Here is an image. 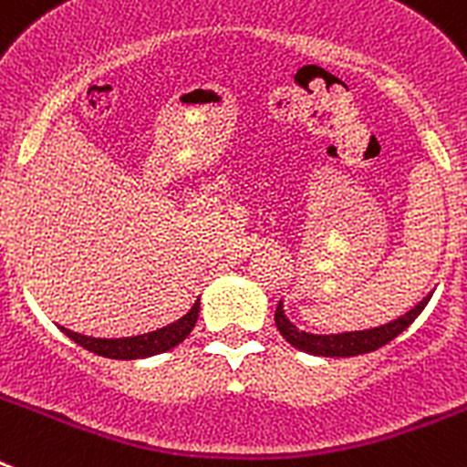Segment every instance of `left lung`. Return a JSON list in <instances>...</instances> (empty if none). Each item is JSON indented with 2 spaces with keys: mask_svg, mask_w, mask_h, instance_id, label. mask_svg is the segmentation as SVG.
<instances>
[{
  "mask_svg": "<svg viewBox=\"0 0 467 467\" xmlns=\"http://www.w3.org/2000/svg\"><path fill=\"white\" fill-rule=\"evenodd\" d=\"M432 295H428L426 299L419 301L410 313L400 316L393 323L381 325V327L374 329H362V332H344V334H311L299 329L296 325L290 323V317L285 316L283 301L275 308V327L283 334V339L287 344H292L295 348L304 350V353H311V356H323V358H350L360 356V353H369V350H377L381 346H386L388 341H393L398 334H402L404 329L414 323L416 317L420 316V311L426 308V304L431 301Z\"/></svg>",
  "mask_w": 467,
  "mask_h": 467,
  "instance_id": "obj_1",
  "label": "left lung"
}]
</instances>
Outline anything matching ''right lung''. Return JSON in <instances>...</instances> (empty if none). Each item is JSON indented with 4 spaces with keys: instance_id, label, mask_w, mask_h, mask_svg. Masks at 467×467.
I'll return each mask as SVG.
<instances>
[{
    "instance_id": "1",
    "label": "right lung",
    "mask_w": 467,
    "mask_h": 467,
    "mask_svg": "<svg viewBox=\"0 0 467 467\" xmlns=\"http://www.w3.org/2000/svg\"><path fill=\"white\" fill-rule=\"evenodd\" d=\"M198 311H201V301L196 299L192 311L180 317L177 323L156 329V332L140 334V337H126V339H93V337H84V334L65 327L63 332L67 334L74 344L84 346L86 350H90L95 356L111 358V360H140V358L166 353V350L175 348L177 344H182L193 329V325H196Z\"/></svg>"
}]
</instances>
